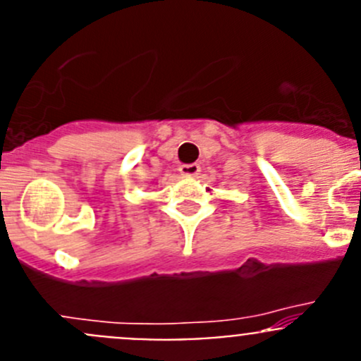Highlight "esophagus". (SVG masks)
I'll return each instance as SVG.
<instances>
[{
    "label": "esophagus",
    "mask_w": 361,
    "mask_h": 361,
    "mask_svg": "<svg viewBox=\"0 0 361 361\" xmlns=\"http://www.w3.org/2000/svg\"><path fill=\"white\" fill-rule=\"evenodd\" d=\"M180 173L183 174V176L195 178L201 173V166H199V164H183V166L180 167Z\"/></svg>",
    "instance_id": "esophagus-1"
}]
</instances>
